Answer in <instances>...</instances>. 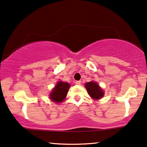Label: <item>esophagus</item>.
Returning <instances> with one entry per match:
<instances>
[{
	"label": "esophagus",
	"mask_w": 147,
	"mask_h": 147,
	"mask_svg": "<svg viewBox=\"0 0 147 147\" xmlns=\"http://www.w3.org/2000/svg\"><path fill=\"white\" fill-rule=\"evenodd\" d=\"M75 83L77 84V85H81V81H77L75 82Z\"/></svg>",
	"instance_id": "esophagus-1"
}]
</instances>
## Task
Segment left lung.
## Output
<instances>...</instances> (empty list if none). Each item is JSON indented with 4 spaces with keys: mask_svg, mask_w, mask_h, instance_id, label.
<instances>
[{
    "mask_svg": "<svg viewBox=\"0 0 147 147\" xmlns=\"http://www.w3.org/2000/svg\"><path fill=\"white\" fill-rule=\"evenodd\" d=\"M85 87L90 97L93 99H99L104 95V91L96 82L90 81L86 83Z\"/></svg>",
    "mask_w": 147,
    "mask_h": 147,
    "instance_id": "8db88e82",
    "label": "left lung"
}]
</instances>
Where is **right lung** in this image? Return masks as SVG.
I'll return each instance as SVG.
<instances>
[{
  "label": "right lung",
  "instance_id": "1",
  "mask_svg": "<svg viewBox=\"0 0 147 147\" xmlns=\"http://www.w3.org/2000/svg\"><path fill=\"white\" fill-rule=\"evenodd\" d=\"M70 87L69 83L66 82L58 81L50 93V99L56 103L62 102L66 98Z\"/></svg>",
  "mask_w": 147,
  "mask_h": 147
}]
</instances>
